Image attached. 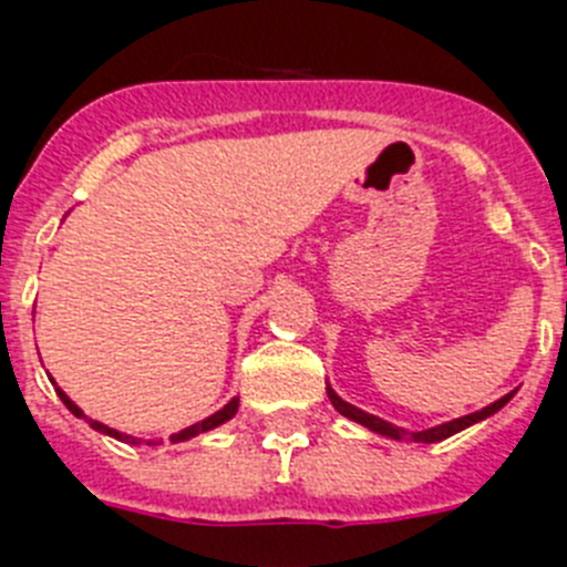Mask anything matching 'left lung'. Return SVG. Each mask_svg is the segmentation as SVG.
I'll list each match as a JSON object with an SVG mask.
<instances>
[{
  "label": "left lung",
  "mask_w": 567,
  "mask_h": 567,
  "mask_svg": "<svg viewBox=\"0 0 567 567\" xmlns=\"http://www.w3.org/2000/svg\"><path fill=\"white\" fill-rule=\"evenodd\" d=\"M511 396H514V391L505 393L502 400L491 402L488 408H482V411H476V413H467V416H460V420L445 422V425L427 427V431H405V427H396V425H391V422L379 420V416H373V413L359 411V408H353L351 402H344L342 396H337V391H333V388L328 385V400L333 402V408H337V411L342 413V416H348V420L359 422V425L371 427L373 433H382V436H391V440H408V442H440V440H447V436H454V433L465 431V427L474 425V422L488 420L491 413H496V411H499V408L508 405Z\"/></svg>",
  "instance_id": "left-lung-1"
}]
</instances>
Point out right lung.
Returning a JSON list of instances; mask_svg holds the SVG:
<instances>
[{"label": "right lung", "mask_w": 567, "mask_h": 567, "mask_svg": "<svg viewBox=\"0 0 567 567\" xmlns=\"http://www.w3.org/2000/svg\"><path fill=\"white\" fill-rule=\"evenodd\" d=\"M56 393H59V400L65 402L68 405V411L73 413V416H79V420H85V422H91V427L93 431H100V433H107V436H113V440H122V442H131V445H140L142 440H136V436H127V433H120V431H113V427H107V425H102V422H96V420H87L85 413H82V408L79 405H73L71 400H68V393L65 391H59L56 388ZM236 408H239V400H230L228 405L223 408V411H216L214 416H208V420H202V422H196V425H190V427H185V431H179V433H174V436H171V442H185V440H190V436H199V433H205V431H210V427H216V425H223V422H228V420H234V413H236ZM147 445H156L154 440L147 442Z\"/></svg>", "instance_id": "obj_1"}]
</instances>
